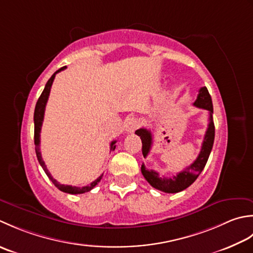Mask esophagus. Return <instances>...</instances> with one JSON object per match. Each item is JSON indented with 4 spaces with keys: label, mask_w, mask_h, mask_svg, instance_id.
<instances>
[{
    "label": "esophagus",
    "mask_w": 253,
    "mask_h": 253,
    "mask_svg": "<svg viewBox=\"0 0 253 253\" xmlns=\"http://www.w3.org/2000/svg\"><path fill=\"white\" fill-rule=\"evenodd\" d=\"M138 126H140V121H138L137 118L135 117H128L126 121V131L128 133H132L135 130H137Z\"/></svg>",
    "instance_id": "esophagus-1"
}]
</instances>
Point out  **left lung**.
I'll return each instance as SVG.
<instances>
[{
  "label": "left lung",
  "instance_id": "left-lung-1",
  "mask_svg": "<svg viewBox=\"0 0 253 253\" xmlns=\"http://www.w3.org/2000/svg\"><path fill=\"white\" fill-rule=\"evenodd\" d=\"M193 106L198 108H202V109L208 110L210 113V123L209 127L205 132L204 140L202 143V148L197 159L185 168L183 171L177 173V176L173 177H159V173L156 172L155 170H148L144 166V164L141 167V171L143 173L144 178L147 180V182L152 185L153 188L157 190H161L163 192L166 193H177L180 191H183L184 189L190 187L197 178L202 172L206 163H208L209 156L212 151L213 144H214V137H215V126L213 122V104L212 98H211L210 92L206 87H202L199 90V95L197 100L193 102ZM136 135L141 137L142 140V153L143 156L146 157L148 155L149 151H151L153 145V134L152 132L147 130L145 127L138 128L135 131Z\"/></svg>",
  "mask_w": 253,
  "mask_h": 253
}]
</instances>
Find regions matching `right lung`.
<instances>
[{
  "instance_id": "right-lung-1",
  "label": "right lung",
  "mask_w": 253,
  "mask_h": 253,
  "mask_svg": "<svg viewBox=\"0 0 253 253\" xmlns=\"http://www.w3.org/2000/svg\"><path fill=\"white\" fill-rule=\"evenodd\" d=\"M66 69V66H63V68L59 69L58 71L53 73V75L50 77L49 81L47 82V84L44 86V89L43 91L41 92V95L39 97V99L37 101V104H36V108H35V113H34V122H35V149H36V155H37L38 158V162L41 165V167L44 170V172L47 173V176L49 177V179L52 181V183L55 185L56 188L61 191H63L65 193H70V194H82V193H85V192H88L92 188L96 187V184H98V182L100 181L101 178H102V174L99 177L97 178L95 181H92L90 184L86 185V187H72V185H65V184H61L58 181H56L55 179H53V177L51 176L50 172L48 171L47 167H45V164L43 162L42 157H41V153H40V131H41V126H42V121H43V117H44V109H45V105H47V101H48V98L50 95V89H51V86H52V83L54 81V77L56 75V73H59V72L63 71ZM117 143V141H113L110 144V151H113V149L116 148L115 144Z\"/></svg>"
}]
</instances>
